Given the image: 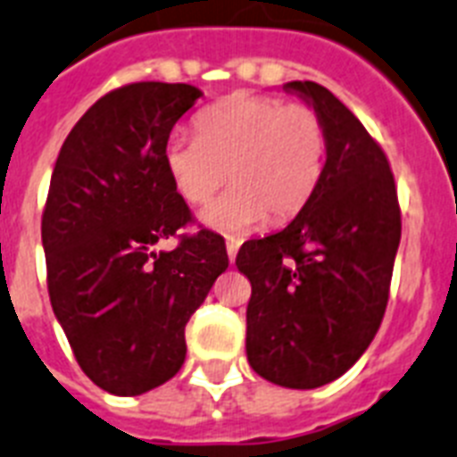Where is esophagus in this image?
Wrapping results in <instances>:
<instances>
[{
    "mask_svg": "<svg viewBox=\"0 0 457 457\" xmlns=\"http://www.w3.org/2000/svg\"><path fill=\"white\" fill-rule=\"evenodd\" d=\"M239 246H241V241H239V239H235V237H228V241H225V248H228L229 262H235L237 251H239Z\"/></svg>",
    "mask_w": 457,
    "mask_h": 457,
    "instance_id": "obj_1",
    "label": "esophagus"
}]
</instances>
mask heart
I'll list each match as a JSON object with an SVG mask.
<instances>
[{
    "instance_id": "b5f03b06",
    "label": "heart",
    "mask_w": 457,
    "mask_h": 457,
    "mask_svg": "<svg viewBox=\"0 0 457 457\" xmlns=\"http://www.w3.org/2000/svg\"><path fill=\"white\" fill-rule=\"evenodd\" d=\"M197 137L170 134L162 162L171 186L186 202L202 204L222 183L199 220L222 235H241L271 216H297L323 176V120L309 106L237 92L197 116Z\"/></svg>"
}]
</instances>
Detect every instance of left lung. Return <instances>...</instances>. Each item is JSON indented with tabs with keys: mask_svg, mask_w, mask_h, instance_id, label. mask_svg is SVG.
<instances>
[{
	"mask_svg": "<svg viewBox=\"0 0 457 457\" xmlns=\"http://www.w3.org/2000/svg\"><path fill=\"white\" fill-rule=\"evenodd\" d=\"M283 90L323 120V176L286 228L241 246L251 281L248 365L283 388L312 390L346 374L388 304L402 220L390 164L362 122L313 80Z\"/></svg>",
	"mask_w": 457,
	"mask_h": 457,
	"instance_id": "obj_1",
	"label": "left lung"
}]
</instances>
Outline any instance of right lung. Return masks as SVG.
Returning a JSON list of instances; mask_svg holds the SVG:
<instances>
[{
  "instance_id": "obj_1",
  "label": "right lung",
  "mask_w": 457,
  "mask_h": 457,
  "mask_svg": "<svg viewBox=\"0 0 457 457\" xmlns=\"http://www.w3.org/2000/svg\"><path fill=\"white\" fill-rule=\"evenodd\" d=\"M199 97L155 80L109 92L69 132L51 176L41 241L53 312L86 377L118 397L176 377L186 323L229 264L206 229L155 251L190 220L162 145Z\"/></svg>"
}]
</instances>
